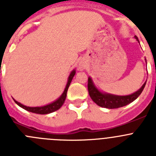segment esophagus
Listing matches in <instances>:
<instances>
[{
	"label": "esophagus",
	"mask_w": 156,
	"mask_h": 156,
	"mask_svg": "<svg viewBox=\"0 0 156 156\" xmlns=\"http://www.w3.org/2000/svg\"><path fill=\"white\" fill-rule=\"evenodd\" d=\"M85 69V65L83 63H80L79 64V69L83 70Z\"/></svg>",
	"instance_id": "34e87169"
}]
</instances>
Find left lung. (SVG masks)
Returning <instances> with one entry per match:
<instances>
[{
    "mask_svg": "<svg viewBox=\"0 0 156 156\" xmlns=\"http://www.w3.org/2000/svg\"><path fill=\"white\" fill-rule=\"evenodd\" d=\"M134 38L139 42V40L137 36H134ZM146 61V59H145ZM146 84V81L142 87L137 90L134 93L131 94L129 95H124V96H120V95H115L111 94L105 93V92H101L100 90H98L97 87L95 86L92 80L91 77H88V92L89 95L93 100L94 103L102 107V108H117L123 107L125 105H127L129 103L133 102V101L138 98L139 95L141 94V92L144 90V87Z\"/></svg>",
    "mask_w": 156,
    "mask_h": 156,
    "instance_id": "8db88e82",
    "label": "left lung"
}]
</instances>
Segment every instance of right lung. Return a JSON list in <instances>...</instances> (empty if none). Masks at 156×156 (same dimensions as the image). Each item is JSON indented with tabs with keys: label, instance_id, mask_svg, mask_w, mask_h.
<instances>
[{
	"label": "right lung",
	"instance_id": "obj_1",
	"mask_svg": "<svg viewBox=\"0 0 156 156\" xmlns=\"http://www.w3.org/2000/svg\"><path fill=\"white\" fill-rule=\"evenodd\" d=\"M76 74V70L73 69V71L70 73L69 76L68 78V81H67V83H66V88H65L64 91L63 93L62 94V95L57 100H55L53 102L50 103V104H48L44 106H39V107H29V106H26L24 105L21 104L20 102L16 101H15V102L19 106H20L21 108H24L25 110H27V111L31 112H34V113H37V114H41V115H44V114H49L53 112L57 111L58 109L61 108L62 105L64 104L65 100L66 98V94H67V91H68L70 83H71V81L73 78V76H75Z\"/></svg>",
	"mask_w": 156,
	"mask_h": 156
}]
</instances>
